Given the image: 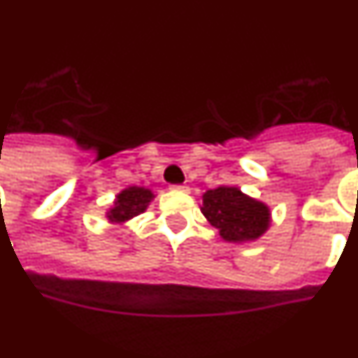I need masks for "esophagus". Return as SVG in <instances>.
Segmentation results:
<instances>
[{
  "instance_id": "obj_1",
  "label": "esophagus",
  "mask_w": 358,
  "mask_h": 358,
  "mask_svg": "<svg viewBox=\"0 0 358 358\" xmlns=\"http://www.w3.org/2000/svg\"><path fill=\"white\" fill-rule=\"evenodd\" d=\"M171 189H173V191H187V185H171Z\"/></svg>"
}]
</instances>
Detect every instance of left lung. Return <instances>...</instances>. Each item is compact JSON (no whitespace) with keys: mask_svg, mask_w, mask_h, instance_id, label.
Returning <instances> with one entry per match:
<instances>
[{"mask_svg":"<svg viewBox=\"0 0 358 358\" xmlns=\"http://www.w3.org/2000/svg\"><path fill=\"white\" fill-rule=\"evenodd\" d=\"M202 213L227 242H248L262 236L269 227L266 203L249 198L238 187L220 185L202 196Z\"/></svg>","mask_w":358,"mask_h":358,"instance_id":"1","label":"left lung"}]
</instances>
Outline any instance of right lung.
<instances>
[{"instance_id":"1","label":"right lung","mask_w":358,"mask_h":358,"mask_svg":"<svg viewBox=\"0 0 358 358\" xmlns=\"http://www.w3.org/2000/svg\"><path fill=\"white\" fill-rule=\"evenodd\" d=\"M152 198H155V194H152L151 189L136 187V185L123 189L122 193L116 196L113 209L107 213V218L110 222H118V224L120 222L131 220V218L145 211Z\"/></svg>"}]
</instances>
